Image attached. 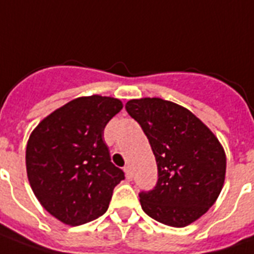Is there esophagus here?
<instances>
[{"label": "esophagus", "mask_w": 254, "mask_h": 254, "mask_svg": "<svg viewBox=\"0 0 254 254\" xmlns=\"http://www.w3.org/2000/svg\"><path fill=\"white\" fill-rule=\"evenodd\" d=\"M124 172H125V176H127V180H133V172H131L130 167H125V168H124Z\"/></svg>", "instance_id": "obj_1"}]
</instances>
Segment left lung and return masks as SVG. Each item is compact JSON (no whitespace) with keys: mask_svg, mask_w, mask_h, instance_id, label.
<instances>
[{"mask_svg":"<svg viewBox=\"0 0 254 254\" xmlns=\"http://www.w3.org/2000/svg\"><path fill=\"white\" fill-rule=\"evenodd\" d=\"M127 113L141 125L158 164V183L139 193L143 211L171 227L201 218L219 197L226 152L215 134L189 109L160 98L131 99Z\"/></svg>","mask_w":254,"mask_h":254,"instance_id":"left-lung-1","label":"left lung"}]
</instances>
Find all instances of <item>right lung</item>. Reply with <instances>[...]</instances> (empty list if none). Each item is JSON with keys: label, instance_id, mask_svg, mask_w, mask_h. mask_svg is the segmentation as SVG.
<instances>
[{"label": "right lung", "instance_id": "right-lung-1", "mask_svg": "<svg viewBox=\"0 0 254 254\" xmlns=\"http://www.w3.org/2000/svg\"><path fill=\"white\" fill-rule=\"evenodd\" d=\"M123 109L111 96H80L43 119L26 148L28 181L41 206L69 226L106 213L113 189L125 179L111 162L103 133Z\"/></svg>", "mask_w": 254, "mask_h": 254}]
</instances>
